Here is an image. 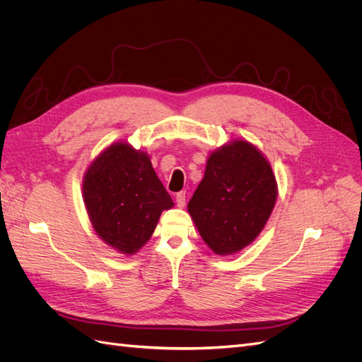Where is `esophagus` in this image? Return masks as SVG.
<instances>
[{"instance_id": "34e87169", "label": "esophagus", "mask_w": 362, "mask_h": 362, "mask_svg": "<svg viewBox=\"0 0 362 362\" xmlns=\"http://www.w3.org/2000/svg\"><path fill=\"white\" fill-rule=\"evenodd\" d=\"M176 203H177V207H180V209L185 207V204H186V192L185 191H182L176 195Z\"/></svg>"}]
</instances>
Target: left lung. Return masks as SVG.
I'll return each mask as SVG.
<instances>
[{"instance_id":"1","label":"left lung","mask_w":362,"mask_h":362,"mask_svg":"<svg viewBox=\"0 0 362 362\" xmlns=\"http://www.w3.org/2000/svg\"><path fill=\"white\" fill-rule=\"evenodd\" d=\"M276 199L277 182L269 159L257 146L235 139L210 152L188 211L204 243L226 257L255 242Z\"/></svg>"}]
</instances>
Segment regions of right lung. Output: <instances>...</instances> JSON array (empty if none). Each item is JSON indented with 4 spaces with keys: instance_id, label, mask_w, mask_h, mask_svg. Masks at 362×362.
Segmentation results:
<instances>
[{
    "instance_id": "obj_1",
    "label": "right lung",
    "mask_w": 362,
    "mask_h": 362,
    "mask_svg": "<svg viewBox=\"0 0 362 362\" xmlns=\"http://www.w3.org/2000/svg\"><path fill=\"white\" fill-rule=\"evenodd\" d=\"M82 194L93 231L128 257L149 242L160 213L174 206L151 156L128 141H116L93 158Z\"/></svg>"
}]
</instances>
